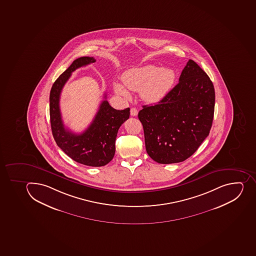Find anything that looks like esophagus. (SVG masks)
<instances>
[{
  "mask_svg": "<svg viewBox=\"0 0 256 256\" xmlns=\"http://www.w3.org/2000/svg\"><path fill=\"white\" fill-rule=\"evenodd\" d=\"M130 115L132 116H136L138 115V110L136 108H130Z\"/></svg>",
  "mask_w": 256,
  "mask_h": 256,
  "instance_id": "1",
  "label": "esophagus"
}]
</instances>
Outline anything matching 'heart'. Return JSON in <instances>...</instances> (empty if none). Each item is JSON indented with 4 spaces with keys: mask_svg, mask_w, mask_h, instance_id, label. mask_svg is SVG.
I'll use <instances>...</instances> for the list:
<instances>
[{
    "mask_svg": "<svg viewBox=\"0 0 256 256\" xmlns=\"http://www.w3.org/2000/svg\"><path fill=\"white\" fill-rule=\"evenodd\" d=\"M176 74L170 68H160L155 65H146L130 69L122 76L124 87L132 92H140L142 100L148 102H156L164 98L172 88ZM120 84H115L118 94L126 96V90Z\"/></svg>",
    "mask_w": 256,
    "mask_h": 256,
    "instance_id": "b5f03b06",
    "label": "heart"
}]
</instances>
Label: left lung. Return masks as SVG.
<instances>
[{"label": "left lung", "instance_id": "left-lung-1", "mask_svg": "<svg viewBox=\"0 0 256 256\" xmlns=\"http://www.w3.org/2000/svg\"><path fill=\"white\" fill-rule=\"evenodd\" d=\"M216 94L212 80L194 60L182 69L178 84L138 116L149 156L160 164L184 162L209 136Z\"/></svg>", "mask_w": 256, "mask_h": 256}]
</instances>
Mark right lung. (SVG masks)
I'll return each instance as SVG.
<instances>
[{"label":"right lung","instance_id":"add662e5","mask_svg":"<svg viewBox=\"0 0 256 256\" xmlns=\"http://www.w3.org/2000/svg\"><path fill=\"white\" fill-rule=\"evenodd\" d=\"M94 62L93 57L76 58L57 78L50 94V116L52 134L58 147L76 162L98 167L107 164L114 158L118 130L129 118L130 108L116 110L104 100L92 124L78 134L65 128L60 108V94L72 72Z\"/></svg>","mask_w":256,"mask_h":256}]
</instances>
